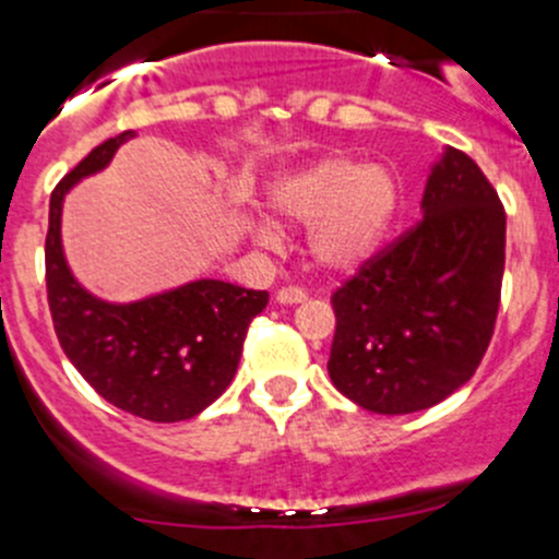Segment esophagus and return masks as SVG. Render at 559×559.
<instances>
[{
	"label": "esophagus",
	"instance_id": "esophagus-1",
	"mask_svg": "<svg viewBox=\"0 0 559 559\" xmlns=\"http://www.w3.org/2000/svg\"><path fill=\"white\" fill-rule=\"evenodd\" d=\"M306 292L297 289V286H286V289H278L275 302H278V306H297V302H306Z\"/></svg>",
	"mask_w": 559,
	"mask_h": 559
}]
</instances>
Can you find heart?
I'll use <instances>...</instances> for the list:
<instances>
[{
    "instance_id": "heart-1",
    "label": "heart",
    "mask_w": 559,
    "mask_h": 559,
    "mask_svg": "<svg viewBox=\"0 0 559 559\" xmlns=\"http://www.w3.org/2000/svg\"><path fill=\"white\" fill-rule=\"evenodd\" d=\"M399 202V180L388 166L341 155L286 171L267 191L281 221L311 226L308 257L330 275H349L377 257ZM253 235L262 246L278 242V229L264 218L253 221Z\"/></svg>"
}]
</instances>
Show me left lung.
<instances>
[{
	"label": "left lung",
	"mask_w": 559,
	"mask_h": 559,
	"mask_svg": "<svg viewBox=\"0 0 559 559\" xmlns=\"http://www.w3.org/2000/svg\"><path fill=\"white\" fill-rule=\"evenodd\" d=\"M420 213L333 295L330 379L377 415L429 409L467 384L500 308L506 210L478 164L442 150Z\"/></svg>",
	"instance_id": "8db88e82"
}]
</instances>
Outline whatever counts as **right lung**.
I'll list each match as a JSON object with an SVG mask.
<instances>
[{
  "label": "right lung",
  "instance_id": "1",
  "mask_svg": "<svg viewBox=\"0 0 559 559\" xmlns=\"http://www.w3.org/2000/svg\"><path fill=\"white\" fill-rule=\"evenodd\" d=\"M133 130L92 150L51 193L46 286L53 330L81 377L119 409L153 424H177L207 409L235 379L248 324L267 292L197 278L130 302L92 295L62 246L64 197L111 164Z\"/></svg>",
  "mask_w": 559,
  "mask_h": 559
}]
</instances>
